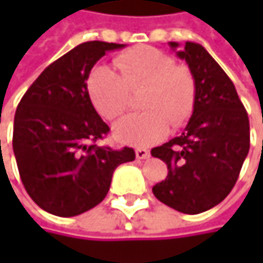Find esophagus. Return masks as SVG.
Here are the masks:
<instances>
[{
    "label": "esophagus",
    "instance_id": "1",
    "mask_svg": "<svg viewBox=\"0 0 263 263\" xmlns=\"http://www.w3.org/2000/svg\"><path fill=\"white\" fill-rule=\"evenodd\" d=\"M135 157H137L138 160H144V158L149 157V151L144 149V147H137V149H135Z\"/></svg>",
    "mask_w": 263,
    "mask_h": 263
}]
</instances>
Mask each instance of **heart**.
Here are the masks:
<instances>
[{"label": "heart", "mask_w": 263, "mask_h": 263, "mask_svg": "<svg viewBox=\"0 0 263 263\" xmlns=\"http://www.w3.org/2000/svg\"><path fill=\"white\" fill-rule=\"evenodd\" d=\"M119 73L106 65H96L86 78V91L96 111L114 120L128 108L129 92L146 85L140 99L141 112L123 117L114 125L119 141L131 146H149L169 129L181 126L195 105L196 85L189 68L155 47H135L116 58Z\"/></svg>", "instance_id": "obj_1"}]
</instances>
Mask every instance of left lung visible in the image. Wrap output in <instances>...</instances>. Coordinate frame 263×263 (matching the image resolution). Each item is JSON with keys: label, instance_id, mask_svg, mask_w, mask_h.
<instances>
[{"label": "left lung", "instance_id": "8db88e82", "mask_svg": "<svg viewBox=\"0 0 263 263\" xmlns=\"http://www.w3.org/2000/svg\"><path fill=\"white\" fill-rule=\"evenodd\" d=\"M169 47L187 62L196 96L181 135L151 151L169 171L152 192L163 204L196 215L224 201L236 184L250 149V122L233 82L201 44Z\"/></svg>", "mask_w": 263, "mask_h": 263}]
</instances>
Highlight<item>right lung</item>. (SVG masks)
<instances>
[{
  "mask_svg": "<svg viewBox=\"0 0 263 263\" xmlns=\"http://www.w3.org/2000/svg\"><path fill=\"white\" fill-rule=\"evenodd\" d=\"M125 44L89 41L48 65L21 99L13 154L30 198L45 212L70 218L106 196L117 166L134 161L131 147L94 144L109 126L94 109L86 78L96 62Z\"/></svg>",
  "mask_w": 263,
  "mask_h": 263,
  "instance_id": "right-lung-1",
  "label": "right lung"
}]
</instances>
